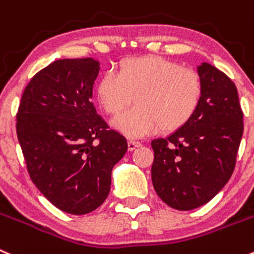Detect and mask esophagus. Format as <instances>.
<instances>
[{
    "mask_svg": "<svg viewBox=\"0 0 254 254\" xmlns=\"http://www.w3.org/2000/svg\"><path fill=\"white\" fill-rule=\"evenodd\" d=\"M140 145H141L140 141L132 140V139H130V140L127 141V148H129V150H130V151H131V150H135V149L139 148V146H140Z\"/></svg>",
    "mask_w": 254,
    "mask_h": 254,
    "instance_id": "34e87169",
    "label": "esophagus"
}]
</instances>
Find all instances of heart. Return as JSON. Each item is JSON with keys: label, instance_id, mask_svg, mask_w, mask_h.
Returning a JSON list of instances; mask_svg holds the SVG:
<instances>
[{"label": "heart", "instance_id": "heart-1", "mask_svg": "<svg viewBox=\"0 0 254 254\" xmlns=\"http://www.w3.org/2000/svg\"><path fill=\"white\" fill-rule=\"evenodd\" d=\"M95 95L108 115L118 116L114 127L127 136H141L162 129L173 132L188 124L199 109L203 82L195 70L182 67L160 56H143L123 61L104 73Z\"/></svg>", "mask_w": 254, "mask_h": 254}]
</instances>
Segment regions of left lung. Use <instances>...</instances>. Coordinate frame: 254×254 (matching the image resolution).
<instances>
[{
  "instance_id": "1",
  "label": "left lung",
  "mask_w": 254,
  "mask_h": 254,
  "mask_svg": "<svg viewBox=\"0 0 254 254\" xmlns=\"http://www.w3.org/2000/svg\"><path fill=\"white\" fill-rule=\"evenodd\" d=\"M203 96L190 122L151 141V181L169 207L191 210L217 195L236 167L243 111L234 82L210 64L198 66Z\"/></svg>"
}]
</instances>
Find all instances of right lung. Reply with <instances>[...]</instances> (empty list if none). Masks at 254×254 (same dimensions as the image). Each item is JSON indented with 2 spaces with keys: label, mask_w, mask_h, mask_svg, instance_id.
Masks as SVG:
<instances>
[{
  "label": "right lung",
  "mask_w": 254,
  "mask_h": 254,
  "mask_svg": "<svg viewBox=\"0 0 254 254\" xmlns=\"http://www.w3.org/2000/svg\"><path fill=\"white\" fill-rule=\"evenodd\" d=\"M100 63L91 58L54 61L35 75L21 98L16 131L31 181L60 210L81 215L100 207L111 170L127 139L91 103Z\"/></svg>",
  "instance_id": "obj_1"
}]
</instances>
